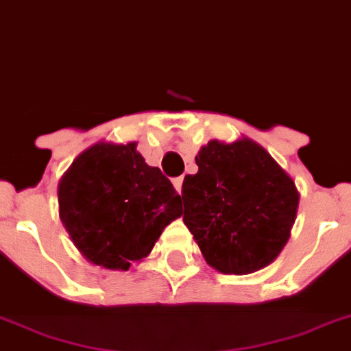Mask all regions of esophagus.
Instances as JSON below:
<instances>
[{
	"instance_id": "34e87169",
	"label": "esophagus",
	"mask_w": 351,
	"mask_h": 351,
	"mask_svg": "<svg viewBox=\"0 0 351 351\" xmlns=\"http://www.w3.org/2000/svg\"><path fill=\"white\" fill-rule=\"evenodd\" d=\"M172 182H173V188L178 190V193H181V190H182V178H176Z\"/></svg>"
}]
</instances>
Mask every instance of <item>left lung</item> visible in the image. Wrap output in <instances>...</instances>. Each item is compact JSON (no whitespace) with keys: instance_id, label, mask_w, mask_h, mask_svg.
<instances>
[{"instance_id":"obj_1","label":"left lung","mask_w":351,"mask_h":351,"mask_svg":"<svg viewBox=\"0 0 351 351\" xmlns=\"http://www.w3.org/2000/svg\"><path fill=\"white\" fill-rule=\"evenodd\" d=\"M195 161L199 172L182 182V221L206 263L234 275L268 266L291 234L300 200L295 181L248 138L211 140Z\"/></svg>"}]
</instances>
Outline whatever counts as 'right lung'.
Here are the masks:
<instances>
[{"instance_id": "right-lung-1", "label": "right lung", "mask_w": 351, "mask_h": 351, "mask_svg": "<svg viewBox=\"0 0 351 351\" xmlns=\"http://www.w3.org/2000/svg\"><path fill=\"white\" fill-rule=\"evenodd\" d=\"M60 220L86 261L130 269L151 254L170 221L182 215L181 197L136 142H99L77 156L58 184Z\"/></svg>"}]
</instances>
